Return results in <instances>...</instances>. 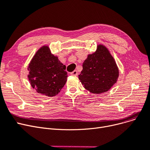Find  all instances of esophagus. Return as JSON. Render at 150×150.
Returning a JSON list of instances; mask_svg holds the SVG:
<instances>
[{"mask_svg":"<svg viewBox=\"0 0 150 150\" xmlns=\"http://www.w3.org/2000/svg\"><path fill=\"white\" fill-rule=\"evenodd\" d=\"M71 74L72 75H74V76H77L78 74H79V73H78L77 70H74V71H72V72L71 73Z\"/></svg>","mask_w":150,"mask_h":150,"instance_id":"1","label":"esophagus"}]
</instances>
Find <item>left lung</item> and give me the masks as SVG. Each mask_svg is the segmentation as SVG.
Masks as SVG:
<instances>
[{
    "label": "left lung",
    "instance_id": "left-lung-1",
    "mask_svg": "<svg viewBox=\"0 0 150 150\" xmlns=\"http://www.w3.org/2000/svg\"><path fill=\"white\" fill-rule=\"evenodd\" d=\"M118 76V67L113 57L105 46L100 44L83 63L79 79L84 88L98 94L111 89Z\"/></svg>",
    "mask_w": 150,
    "mask_h": 150
}]
</instances>
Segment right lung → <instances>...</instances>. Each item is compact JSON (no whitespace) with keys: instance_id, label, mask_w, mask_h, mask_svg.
<instances>
[{"instance_id":"right-lung-1","label":"right lung","mask_w":150,"mask_h":150,"mask_svg":"<svg viewBox=\"0 0 150 150\" xmlns=\"http://www.w3.org/2000/svg\"><path fill=\"white\" fill-rule=\"evenodd\" d=\"M66 66L51 53L47 45L42 47L31 59L28 75L31 86L39 94L53 97L59 93L67 81Z\"/></svg>"}]
</instances>
